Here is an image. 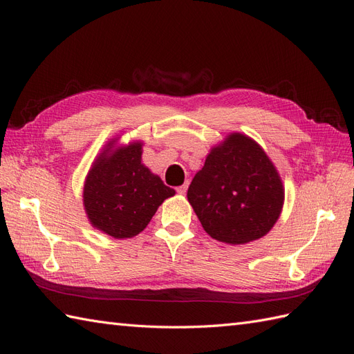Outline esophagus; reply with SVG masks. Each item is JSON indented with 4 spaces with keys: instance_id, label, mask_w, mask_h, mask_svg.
Returning <instances> with one entry per match:
<instances>
[{
    "instance_id": "esophagus-1",
    "label": "esophagus",
    "mask_w": 354,
    "mask_h": 354,
    "mask_svg": "<svg viewBox=\"0 0 354 354\" xmlns=\"http://www.w3.org/2000/svg\"><path fill=\"white\" fill-rule=\"evenodd\" d=\"M187 186H189V183L186 181V183L183 185V186H178V187H176V192L178 195H185L186 194V190H187Z\"/></svg>"
}]
</instances>
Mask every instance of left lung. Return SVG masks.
Masks as SVG:
<instances>
[{
    "label": "left lung",
    "mask_w": 354,
    "mask_h": 354,
    "mask_svg": "<svg viewBox=\"0 0 354 354\" xmlns=\"http://www.w3.org/2000/svg\"><path fill=\"white\" fill-rule=\"evenodd\" d=\"M187 199L211 238L241 245L274 226L283 187L263 149L250 137L232 134L207 156L192 180Z\"/></svg>",
    "instance_id": "obj_1"
}]
</instances>
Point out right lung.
I'll list each match as a JSON object with an SVG mask.
<instances>
[{"instance_id": "right-lung-1", "label": "right lung", "mask_w": 354, "mask_h": 354, "mask_svg": "<svg viewBox=\"0 0 354 354\" xmlns=\"http://www.w3.org/2000/svg\"><path fill=\"white\" fill-rule=\"evenodd\" d=\"M174 194L142 164V145L133 143L95 160L85 180L84 205L94 227L122 239L140 233Z\"/></svg>"}]
</instances>
